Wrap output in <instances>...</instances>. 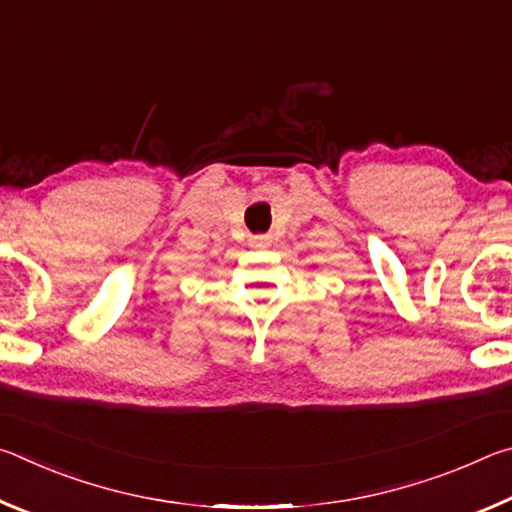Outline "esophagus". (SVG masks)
<instances>
[{"label": "esophagus", "instance_id": "obj_1", "mask_svg": "<svg viewBox=\"0 0 512 512\" xmlns=\"http://www.w3.org/2000/svg\"><path fill=\"white\" fill-rule=\"evenodd\" d=\"M271 241H273L271 235H253L248 239V244L253 248H266V246H271Z\"/></svg>", "mask_w": 512, "mask_h": 512}]
</instances>
